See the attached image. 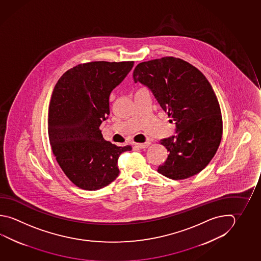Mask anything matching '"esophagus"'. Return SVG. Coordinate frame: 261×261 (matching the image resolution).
Segmentation results:
<instances>
[{
  "label": "esophagus",
  "mask_w": 261,
  "mask_h": 261,
  "mask_svg": "<svg viewBox=\"0 0 261 261\" xmlns=\"http://www.w3.org/2000/svg\"><path fill=\"white\" fill-rule=\"evenodd\" d=\"M149 145H150V142H148V141L145 143H137V144H135V148H148Z\"/></svg>",
  "instance_id": "esophagus-1"
}]
</instances>
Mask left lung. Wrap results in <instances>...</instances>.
<instances>
[{
  "mask_svg": "<svg viewBox=\"0 0 261 261\" xmlns=\"http://www.w3.org/2000/svg\"><path fill=\"white\" fill-rule=\"evenodd\" d=\"M133 79L150 89L176 124V135L161 140L169 155L158 172L182 180L201 172L214 157L222 135L220 104L206 76L184 60L163 57L138 64Z\"/></svg>",
  "mask_w": 261,
  "mask_h": 261,
  "instance_id": "obj_1",
  "label": "left lung"
}]
</instances>
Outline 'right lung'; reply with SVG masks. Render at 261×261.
Segmentation results:
<instances>
[{
	"instance_id": "add662e5",
	"label": "right lung",
	"mask_w": 261,
	"mask_h": 261,
	"mask_svg": "<svg viewBox=\"0 0 261 261\" xmlns=\"http://www.w3.org/2000/svg\"><path fill=\"white\" fill-rule=\"evenodd\" d=\"M134 62H91L66 71L55 85L48 133L56 161L69 180L84 190H98L119 175L118 158L131 146L106 141L99 125L110 114V94Z\"/></svg>"
}]
</instances>
